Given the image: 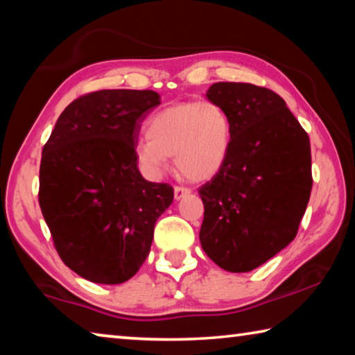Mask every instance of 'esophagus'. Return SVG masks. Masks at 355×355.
Masks as SVG:
<instances>
[{
    "mask_svg": "<svg viewBox=\"0 0 355 355\" xmlns=\"http://www.w3.org/2000/svg\"><path fill=\"white\" fill-rule=\"evenodd\" d=\"M189 192L191 189L186 188V186H175V188H173V196H175L177 200L182 199L186 194H189Z\"/></svg>",
    "mask_w": 355,
    "mask_h": 355,
    "instance_id": "obj_1",
    "label": "esophagus"
}]
</instances>
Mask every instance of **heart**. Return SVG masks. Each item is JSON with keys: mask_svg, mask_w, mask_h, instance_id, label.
<instances>
[{"mask_svg": "<svg viewBox=\"0 0 355 355\" xmlns=\"http://www.w3.org/2000/svg\"><path fill=\"white\" fill-rule=\"evenodd\" d=\"M147 137L137 142L136 156L150 177L163 175L173 156L183 175L207 180L225 163L232 120L214 101H180L148 120Z\"/></svg>", "mask_w": 355, "mask_h": 355, "instance_id": "b5f03b06", "label": "heart"}]
</instances>
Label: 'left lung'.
Wrapping results in <instances>:
<instances>
[{
    "instance_id": "left-lung-1",
    "label": "left lung",
    "mask_w": 355,
    "mask_h": 355,
    "mask_svg": "<svg viewBox=\"0 0 355 355\" xmlns=\"http://www.w3.org/2000/svg\"><path fill=\"white\" fill-rule=\"evenodd\" d=\"M207 97L232 120L225 163L202 184L200 243L219 268L249 272L297 235L310 199V139L285 100L249 83H214Z\"/></svg>"
}]
</instances>
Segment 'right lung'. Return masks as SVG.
Wrapping results in <instances>:
<instances>
[{
  "label": "right lung",
  "instance_id": "add662e5",
  "mask_svg": "<svg viewBox=\"0 0 355 355\" xmlns=\"http://www.w3.org/2000/svg\"><path fill=\"white\" fill-rule=\"evenodd\" d=\"M155 91L105 89L71 101L42 150L39 205L61 260L81 277L116 285L139 271L156 220L173 200L167 183L137 169L141 122Z\"/></svg>",
  "mask_w": 355,
  "mask_h": 355
}]
</instances>
